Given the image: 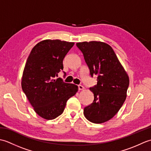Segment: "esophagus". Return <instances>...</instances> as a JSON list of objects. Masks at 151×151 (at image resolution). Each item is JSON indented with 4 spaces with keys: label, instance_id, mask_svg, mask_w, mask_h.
Returning <instances> with one entry per match:
<instances>
[{
    "label": "esophagus",
    "instance_id": "34e87169",
    "mask_svg": "<svg viewBox=\"0 0 151 151\" xmlns=\"http://www.w3.org/2000/svg\"><path fill=\"white\" fill-rule=\"evenodd\" d=\"M78 88L79 90H84V87L83 86H82V85L78 86Z\"/></svg>",
    "mask_w": 151,
    "mask_h": 151
}]
</instances>
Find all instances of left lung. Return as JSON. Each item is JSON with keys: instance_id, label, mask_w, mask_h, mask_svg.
I'll list each match as a JSON object with an SVG mask.
<instances>
[{"instance_id": "obj_1", "label": "left lung", "mask_w": 151, "mask_h": 151, "mask_svg": "<svg viewBox=\"0 0 151 151\" xmlns=\"http://www.w3.org/2000/svg\"><path fill=\"white\" fill-rule=\"evenodd\" d=\"M76 46L84 55L91 76H98L97 84L89 88L94 95L93 102L84 108V115L91 123H104L114 117L126 100L129 75L108 44L91 41L77 43Z\"/></svg>"}]
</instances>
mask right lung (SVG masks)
<instances>
[{
	"label": "right lung",
	"mask_w": 151,
	"mask_h": 151,
	"mask_svg": "<svg viewBox=\"0 0 151 151\" xmlns=\"http://www.w3.org/2000/svg\"><path fill=\"white\" fill-rule=\"evenodd\" d=\"M74 42L45 40L32 49L21 80L22 91L40 117L52 120L63 113L66 102L78 91V86L56 79L63 70V60Z\"/></svg>",
	"instance_id": "add662e5"
}]
</instances>
